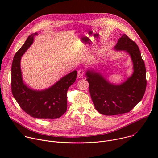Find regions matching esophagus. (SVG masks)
Here are the masks:
<instances>
[{"label": "esophagus", "instance_id": "obj_1", "mask_svg": "<svg viewBox=\"0 0 158 158\" xmlns=\"http://www.w3.org/2000/svg\"><path fill=\"white\" fill-rule=\"evenodd\" d=\"M85 70L84 69H81L78 71V77H81L82 76H83V75L85 74Z\"/></svg>", "mask_w": 158, "mask_h": 158}]
</instances>
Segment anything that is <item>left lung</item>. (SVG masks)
<instances>
[{
	"mask_svg": "<svg viewBox=\"0 0 158 158\" xmlns=\"http://www.w3.org/2000/svg\"><path fill=\"white\" fill-rule=\"evenodd\" d=\"M126 51L131 57L134 73L121 85L109 83L93 71L86 73L89 92L96 109L106 116L118 115L131 111L143 99L146 89V67L136 43L123 34L114 48Z\"/></svg>",
	"mask_w": 158,
	"mask_h": 158,
	"instance_id": "1",
	"label": "left lung"
}]
</instances>
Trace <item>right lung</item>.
Returning a JSON list of instances; mask_svg holds the SVG:
<instances>
[{
	"label": "right lung",
	"mask_w": 158,
	"mask_h": 158,
	"mask_svg": "<svg viewBox=\"0 0 158 158\" xmlns=\"http://www.w3.org/2000/svg\"><path fill=\"white\" fill-rule=\"evenodd\" d=\"M29 36L15 53L11 69V89L14 98L22 109L31 116L43 119H54L62 116L67 110V92L76 81L77 72L66 75L51 87L42 91H34L22 82L20 59L33 42L34 36Z\"/></svg>",
	"instance_id": "1"
}]
</instances>
